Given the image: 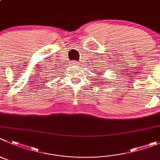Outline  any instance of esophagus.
Returning a JSON list of instances; mask_svg holds the SVG:
<instances>
[{"mask_svg":"<svg viewBox=\"0 0 160 160\" xmlns=\"http://www.w3.org/2000/svg\"><path fill=\"white\" fill-rule=\"evenodd\" d=\"M79 64V62H77V61H73L72 62V65H78Z\"/></svg>","mask_w":160,"mask_h":160,"instance_id":"34e87169","label":"esophagus"}]
</instances>
